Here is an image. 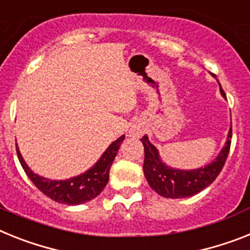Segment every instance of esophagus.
Masks as SVG:
<instances>
[{
	"mask_svg": "<svg viewBox=\"0 0 250 250\" xmlns=\"http://www.w3.org/2000/svg\"><path fill=\"white\" fill-rule=\"evenodd\" d=\"M138 135H140V133H138V131H136V129H131V131H129V136H131V137H137Z\"/></svg>",
	"mask_w": 250,
	"mask_h": 250,
	"instance_id": "obj_1",
	"label": "esophagus"
}]
</instances>
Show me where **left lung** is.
Returning <instances> with one entry per match:
<instances>
[{
  "instance_id": "left-lung-1",
  "label": "left lung",
  "mask_w": 250,
  "mask_h": 250,
  "mask_svg": "<svg viewBox=\"0 0 250 250\" xmlns=\"http://www.w3.org/2000/svg\"><path fill=\"white\" fill-rule=\"evenodd\" d=\"M220 93L226 99L221 85ZM141 142L145 148L144 173L151 188L165 198H187L208 187L222 170L231 145V127L229 129L225 146L215 160L205 167L190 170L177 169L165 164L159 155V150L148 141L147 136H144Z\"/></svg>"
}]
</instances>
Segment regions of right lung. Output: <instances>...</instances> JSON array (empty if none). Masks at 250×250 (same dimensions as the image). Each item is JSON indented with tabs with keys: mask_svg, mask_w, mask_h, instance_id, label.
<instances>
[{
	"mask_svg": "<svg viewBox=\"0 0 250 250\" xmlns=\"http://www.w3.org/2000/svg\"><path fill=\"white\" fill-rule=\"evenodd\" d=\"M125 137V135L121 136L118 140H115L109 145V147L104 151V154L99 157V160L96 161L89 170L64 180L47 179L35 174L26 165L19 151V147H16V151H18L19 161L22 169L38 189L49 197L50 200L72 206V205H81V203L94 200L105 188L109 180V170Z\"/></svg>",
	"mask_w": 250,
	"mask_h": 250,
	"instance_id": "obj_1",
	"label": "right lung"
}]
</instances>
